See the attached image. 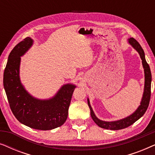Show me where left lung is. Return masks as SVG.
<instances>
[{
	"label": "left lung",
	"instance_id": "obj_1",
	"mask_svg": "<svg viewBox=\"0 0 155 155\" xmlns=\"http://www.w3.org/2000/svg\"><path fill=\"white\" fill-rule=\"evenodd\" d=\"M128 42L130 45H132L133 48L138 52L140 56L142 59V63L145 72V88H144V93L142 101L140 102V105L139 106L136 111L134 113L131 114L128 117L123 118V119L116 120V121H104V120H99L98 118L95 116L93 110L91 107L90 101L87 99L88 106L90 109V114L92 116L93 120L97 126L101 128L107 129V130H118L120 129L126 128L127 127L131 126L134 123L141 118L144 115L145 111H147L148 106L150 104V96H151V81H152V75L151 71L149 65L147 63L145 58V53L140 44L135 40L134 38H130L128 39Z\"/></svg>",
	"mask_w": 155,
	"mask_h": 155
}]
</instances>
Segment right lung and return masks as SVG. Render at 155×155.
I'll return each instance as SVG.
<instances>
[{"label":"right lung","instance_id":"obj_1","mask_svg":"<svg viewBox=\"0 0 155 155\" xmlns=\"http://www.w3.org/2000/svg\"><path fill=\"white\" fill-rule=\"evenodd\" d=\"M32 44L33 40L27 37L11 51L4 71L3 86L10 109L21 124L37 130H52L62 126L66 120L76 86L64 84L49 99L41 100L31 96L21 83L19 70L20 56Z\"/></svg>","mask_w":155,"mask_h":155}]
</instances>
